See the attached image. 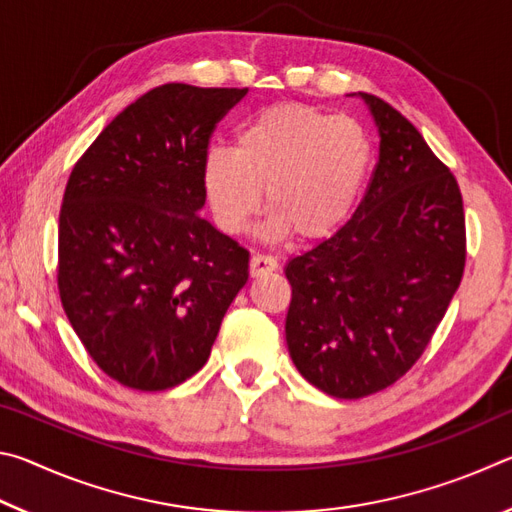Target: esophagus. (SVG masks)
Wrapping results in <instances>:
<instances>
[{
	"label": "esophagus",
	"instance_id": "obj_1",
	"mask_svg": "<svg viewBox=\"0 0 512 512\" xmlns=\"http://www.w3.org/2000/svg\"><path fill=\"white\" fill-rule=\"evenodd\" d=\"M277 268V259L271 255H262L257 253L250 257V275L259 277V275H266V273H273Z\"/></svg>",
	"mask_w": 512,
	"mask_h": 512
}]
</instances>
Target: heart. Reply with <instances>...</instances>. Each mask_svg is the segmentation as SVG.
<instances>
[{
    "label": "heart",
    "instance_id": "heart-1",
    "mask_svg": "<svg viewBox=\"0 0 512 512\" xmlns=\"http://www.w3.org/2000/svg\"><path fill=\"white\" fill-rule=\"evenodd\" d=\"M368 164V137L354 119L275 103L241 126L235 151L205 155L203 183L228 235H239L259 212L264 189L268 235L316 241L348 219Z\"/></svg>",
    "mask_w": 512,
    "mask_h": 512
}]
</instances>
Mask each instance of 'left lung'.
Returning a JSON list of instances; mask_svg holds the SVG:
<instances>
[{"label": "left lung", "mask_w": 512, "mask_h": 512, "mask_svg": "<svg viewBox=\"0 0 512 512\" xmlns=\"http://www.w3.org/2000/svg\"><path fill=\"white\" fill-rule=\"evenodd\" d=\"M379 162L352 219L287 264L291 359L320 391L359 400L395 384L427 350L465 268L454 173L391 103L361 92Z\"/></svg>", "instance_id": "1"}]
</instances>
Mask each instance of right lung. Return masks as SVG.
Masks as SVG:
<instances>
[{
    "label": "right lung",
    "instance_id": "obj_1",
    "mask_svg": "<svg viewBox=\"0 0 512 512\" xmlns=\"http://www.w3.org/2000/svg\"><path fill=\"white\" fill-rule=\"evenodd\" d=\"M246 92L153 88L69 173L60 302L92 361L135 391H167L201 370L248 280V250L198 216L212 133Z\"/></svg>",
    "mask_w": 512,
    "mask_h": 512
}]
</instances>
